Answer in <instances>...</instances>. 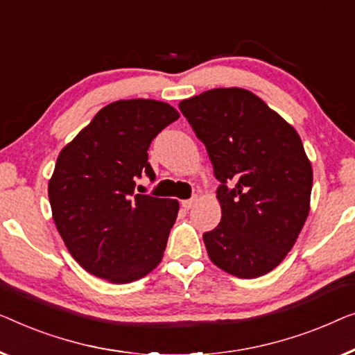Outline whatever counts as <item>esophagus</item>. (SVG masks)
Masks as SVG:
<instances>
[{"label": "esophagus", "instance_id": "esophagus-1", "mask_svg": "<svg viewBox=\"0 0 355 355\" xmlns=\"http://www.w3.org/2000/svg\"><path fill=\"white\" fill-rule=\"evenodd\" d=\"M194 202H196V199H184V201H182V207L184 209V211H188V209H191L194 206Z\"/></svg>", "mask_w": 355, "mask_h": 355}]
</instances>
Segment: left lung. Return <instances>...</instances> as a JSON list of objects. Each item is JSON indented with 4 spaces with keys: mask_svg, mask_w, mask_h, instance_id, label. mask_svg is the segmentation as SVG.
<instances>
[{
    "mask_svg": "<svg viewBox=\"0 0 355 355\" xmlns=\"http://www.w3.org/2000/svg\"><path fill=\"white\" fill-rule=\"evenodd\" d=\"M178 107L222 183V220L202 234L209 259L238 278L266 275L291 251L311 211L313 173L301 137L244 88L209 89Z\"/></svg>",
    "mask_w": 355,
    "mask_h": 355,
    "instance_id": "obj_1",
    "label": "left lung"
}]
</instances>
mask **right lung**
Segmentation results:
<instances>
[{
	"label": "right lung",
	"instance_id": "right-lung-1",
	"mask_svg": "<svg viewBox=\"0 0 355 355\" xmlns=\"http://www.w3.org/2000/svg\"><path fill=\"white\" fill-rule=\"evenodd\" d=\"M180 117L156 99L104 106L59 153L48 183L53 220L72 257L111 283L146 277L162 261L177 199L135 194L141 173L154 180L148 149Z\"/></svg>",
	"mask_w": 355,
	"mask_h": 355
}]
</instances>
